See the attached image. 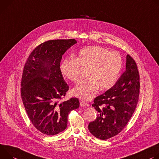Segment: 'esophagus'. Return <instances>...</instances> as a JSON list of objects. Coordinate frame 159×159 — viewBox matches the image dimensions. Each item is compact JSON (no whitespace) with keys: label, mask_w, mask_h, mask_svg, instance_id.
I'll return each instance as SVG.
<instances>
[{"label":"esophagus","mask_w":159,"mask_h":159,"mask_svg":"<svg viewBox=\"0 0 159 159\" xmlns=\"http://www.w3.org/2000/svg\"><path fill=\"white\" fill-rule=\"evenodd\" d=\"M80 106L81 107H86V103L84 101H80Z\"/></svg>","instance_id":"obj_1"}]
</instances>
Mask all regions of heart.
Masks as SVG:
<instances>
[{
	"instance_id": "obj_1",
	"label": "heart",
	"mask_w": 159,
	"mask_h": 159,
	"mask_svg": "<svg viewBox=\"0 0 159 159\" xmlns=\"http://www.w3.org/2000/svg\"><path fill=\"white\" fill-rule=\"evenodd\" d=\"M122 67V59L119 53L92 46L81 49L75 59H64L60 69L63 76L74 83H78L82 78L80 67L87 69L88 78L75 87L74 93L88 100L95 95L98 88L100 90L111 88L117 81Z\"/></svg>"
}]
</instances>
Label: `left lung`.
Returning a JSON list of instances; mask_svg holds the SVG:
<instances>
[{"label":"left lung","instance_id":"1","mask_svg":"<svg viewBox=\"0 0 159 159\" xmlns=\"http://www.w3.org/2000/svg\"><path fill=\"white\" fill-rule=\"evenodd\" d=\"M139 87L136 63L127 55L125 71L112 88L94 99L92 106L98 116L89 123L90 132L103 140L119 134L127 125L136 109Z\"/></svg>","mask_w":159,"mask_h":159}]
</instances>
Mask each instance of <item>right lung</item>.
Returning a JSON list of instances; mask_svg holds the SVG:
<instances>
[{
    "label": "right lung",
    "instance_id": "obj_1",
    "mask_svg": "<svg viewBox=\"0 0 159 159\" xmlns=\"http://www.w3.org/2000/svg\"><path fill=\"white\" fill-rule=\"evenodd\" d=\"M75 39L45 42L30 54L24 66L21 95L28 116L39 131L55 135L66 129L69 112L80 106L77 98L61 101L69 90L60 69L62 55Z\"/></svg>",
    "mask_w": 159,
    "mask_h": 159
}]
</instances>
